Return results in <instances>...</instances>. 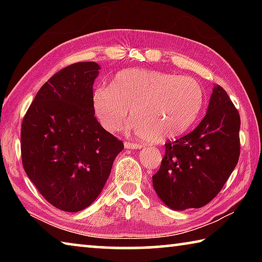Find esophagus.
I'll list each match as a JSON object with an SVG mask.
<instances>
[{"instance_id": "1", "label": "esophagus", "mask_w": 262, "mask_h": 262, "mask_svg": "<svg viewBox=\"0 0 262 262\" xmlns=\"http://www.w3.org/2000/svg\"><path fill=\"white\" fill-rule=\"evenodd\" d=\"M125 148L127 149H141L142 145L140 143H134V142H125Z\"/></svg>"}]
</instances>
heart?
Masks as SVG:
<instances>
[{"label":"heart","instance_id":"1","mask_svg":"<svg viewBox=\"0 0 262 262\" xmlns=\"http://www.w3.org/2000/svg\"><path fill=\"white\" fill-rule=\"evenodd\" d=\"M205 94L200 84L187 76L151 69L119 72L110 85L95 89L92 106L101 127L114 132L129 115L128 128L149 143L184 134L200 115Z\"/></svg>","mask_w":262,"mask_h":262}]
</instances>
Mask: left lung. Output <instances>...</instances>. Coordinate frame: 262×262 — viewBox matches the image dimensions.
Instances as JSON below:
<instances>
[{
    "mask_svg": "<svg viewBox=\"0 0 262 262\" xmlns=\"http://www.w3.org/2000/svg\"><path fill=\"white\" fill-rule=\"evenodd\" d=\"M241 117L225 90L215 85L207 113L189 134L165 143L152 185L173 210L201 208L227 183L241 154Z\"/></svg>",
    "mask_w": 262,
    "mask_h": 262,
    "instance_id": "left-lung-1",
    "label": "left lung"
}]
</instances>
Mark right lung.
<instances>
[{
	"label": "right lung",
	"mask_w": 262,
	"mask_h": 262,
	"mask_svg": "<svg viewBox=\"0 0 262 262\" xmlns=\"http://www.w3.org/2000/svg\"><path fill=\"white\" fill-rule=\"evenodd\" d=\"M96 62L61 69L38 91L21 123L26 174L52 206L85 209L103 190L122 141L106 132L92 106Z\"/></svg>",
	"instance_id": "right-lung-1"
}]
</instances>
